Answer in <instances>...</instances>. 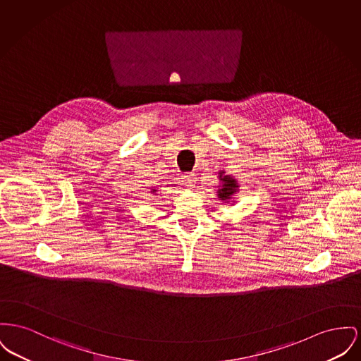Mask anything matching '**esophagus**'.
Wrapping results in <instances>:
<instances>
[{"mask_svg": "<svg viewBox=\"0 0 361 361\" xmlns=\"http://www.w3.org/2000/svg\"><path fill=\"white\" fill-rule=\"evenodd\" d=\"M183 183L187 185V187H193L195 184H196V181H197V177H196V173H185L183 177Z\"/></svg>", "mask_w": 361, "mask_h": 361, "instance_id": "obj_1", "label": "esophagus"}]
</instances>
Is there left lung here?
<instances>
[{
  "instance_id": "obj_1",
  "label": "left lung",
  "mask_w": 361,
  "mask_h": 361,
  "mask_svg": "<svg viewBox=\"0 0 361 361\" xmlns=\"http://www.w3.org/2000/svg\"><path fill=\"white\" fill-rule=\"evenodd\" d=\"M221 180L224 181V185H222V190H219L218 192V195L221 199H229L235 192L237 185H235L233 178L229 176H224Z\"/></svg>"
}]
</instances>
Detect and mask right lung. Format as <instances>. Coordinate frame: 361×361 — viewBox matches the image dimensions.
Returning <instances> with one entry per match:
<instances>
[{"instance_id":"right-lung-1","label":"right lung","mask_w":361,"mask_h":361,"mask_svg":"<svg viewBox=\"0 0 361 361\" xmlns=\"http://www.w3.org/2000/svg\"><path fill=\"white\" fill-rule=\"evenodd\" d=\"M154 191H155V190H154Z\"/></svg>"}]
</instances>
